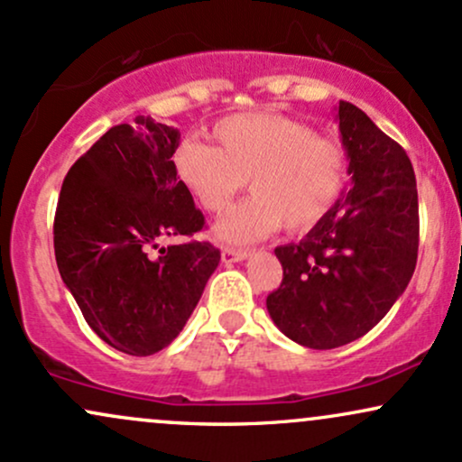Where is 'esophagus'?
<instances>
[{"label":"esophagus","mask_w":462,"mask_h":462,"mask_svg":"<svg viewBox=\"0 0 462 462\" xmlns=\"http://www.w3.org/2000/svg\"><path fill=\"white\" fill-rule=\"evenodd\" d=\"M246 257H248V248H233V246L222 248V262L225 263L244 262Z\"/></svg>","instance_id":"34e87169"}]
</instances>
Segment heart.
Returning <instances> with one entry per match:
<instances>
[{
    "label": "heart",
    "mask_w": 462,
    "mask_h": 462,
    "mask_svg": "<svg viewBox=\"0 0 462 462\" xmlns=\"http://www.w3.org/2000/svg\"><path fill=\"white\" fill-rule=\"evenodd\" d=\"M218 146L188 140L175 151L179 181L208 211H222L248 186L253 197L216 222V237L246 244L281 225L313 229L339 203L348 155L311 125L276 112L226 116L214 127Z\"/></svg>",
    "instance_id": "heart-1"
}]
</instances>
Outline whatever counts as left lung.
Returning a JSON list of instances; mask_svg holds the SVG:
<instances>
[{
    "label": "left lung",
    "mask_w": 462,
    "mask_h": 462,
    "mask_svg": "<svg viewBox=\"0 0 462 462\" xmlns=\"http://www.w3.org/2000/svg\"><path fill=\"white\" fill-rule=\"evenodd\" d=\"M352 188L298 244L276 246L283 281L265 298L281 333L313 350L363 337L415 273L420 205L413 164L348 101L337 110Z\"/></svg>",
    "instance_id": "1"
}]
</instances>
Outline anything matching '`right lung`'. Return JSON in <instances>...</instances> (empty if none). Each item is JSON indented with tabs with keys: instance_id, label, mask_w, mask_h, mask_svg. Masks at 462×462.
<instances>
[{
	"instance_id": "obj_1",
	"label": "right lung",
	"mask_w": 462,
	"mask_h": 462,
	"mask_svg": "<svg viewBox=\"0 0 462 462\" xmlns=\"http://www.w3.org/2000/svg\"><path fill=\"white\" fill-rule=\"evenodd\" d=\"M179 138L151 116L116 125L70 166L60 189V276L88 327L125 355L166 348L220 262L214 244L197 240L151 254L160 237H192L205 226L175 172Z\"/></svg>"
}]
</instances>
